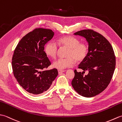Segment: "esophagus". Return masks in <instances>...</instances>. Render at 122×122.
<instances>
[{"instance_id": "obj_1", "label": "esophagus", "mask_w": 122, "mask_h": 122, "mask_svg": "<svg viewBox=\"0 0 122 122\" xmlns=\"http://www.w3.org/2000/svg\"><path fill=\"white\" fill-rule=\"evenodd\" d=\"M65 72V70H58V72L59 73H62V72Z\"/></svg>"}]
</instances>
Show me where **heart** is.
I'll use <instances>...</instances> for the list:
<instances>
[{
    "label": "heart",
    "mask_w": 122,
    "mask_h": 122,
    "mask_svg": "<svg viewBox=\"0 0 122 122\" xmlns=\"http://www.w3.org/2000/svg\"><path fill=\"white\" fill-rule=\"evenodd\" d=\"M58 43L61 46L68 48L66 58L57 59L53 63L54 68L63 70L74 65L75 60L77 62L83 60L88 53V46L84 43H80L77 38L72 36H65L60 38ZM58 50V45L53 40L49 41L45 47L46 55L51 58H55Z\"/></svg>",
    "instance_id": "1"
}]
</instances>
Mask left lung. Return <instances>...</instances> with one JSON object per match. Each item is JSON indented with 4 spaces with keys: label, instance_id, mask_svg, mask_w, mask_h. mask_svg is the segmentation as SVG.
Wrapping results in <instances>:
<instances>
[{
    "label": "left lung",
    "instance_id": "1",
    "mask_svg": "<svg viewBox=\"0 0 122 122\" xmlns=\"http://www.w3.org/2000/svg\"><path fill=\"white\" fill-rule=\"evenodd\" d=\"M82 36L89 43L87 56L78 66L82 72L74 70L71 84L76 91L83 97H94L103 91L110 83L114 72L116 59L112 46L100 33L92 29L74 33ZM89 72L84 75L85 71Z\"/></svg>",
    "mask_w": 122,
    "mask_h": 122
}]
</instances>
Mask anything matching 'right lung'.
<instances>
[{
    "label": "right lung",
    "instance_id": "right-lung-1",
    "mask_svg": "<svg viewBox=\"0 0 122 122\" xmlns=\"http://www.w3.org/2000/svg\"><path fill=\"white\" fill-rule=\"evenodd\" d=\"M53 36L50 29L36 28L25 36L15 49L12 58L14 76L31 94L46 91L58 74L56 69L45 70L51 65L44 51L45 46Z\"/></svg>",
    "mask_w": 122,
    "mask_h": 122
}]
</instances>
